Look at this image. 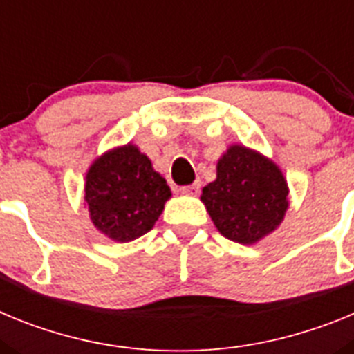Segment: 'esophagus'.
Segmentation results:
<instances>
[{
	"label": "esophagus",
	"instance_id": "obj_1",
	"mask_svg": "<svg viewBox=\"0 0 354 354\" xmlns=\"http://www.w3.org/2000/svg\"><path fill=\"white\" fill-rule=\"evenodd\" d=\"M179 192L183 193V195H196V193L200 192V183H193L189 184V186H183Z\"/></svg>",
	"mask_w": 354,
	"mask_h": 354
}]
</instances>
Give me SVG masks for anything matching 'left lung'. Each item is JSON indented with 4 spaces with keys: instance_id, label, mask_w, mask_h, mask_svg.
Returning <instances> with one entry per match:
<instances>
[{
    "instance_id": "8db88e82",
    "label": "left lung",
    "mask_w": 354,
    "mask_h": 354,
    "mask_svg": "<svg viewBox=\"0 0 354 354\" xmlns=\"http://www.w3.org/2000/svg\"><path fill=\"white\" fill-rule=\"evenodd\" d=\"M287 193L286 179L274 162L234 145L218 161L214 183L202 189V202L227 239L253 245L283 220Z\"/></svg>"
}]
</instances>
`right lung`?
Listing matches in <instances>:
<instances>
[{
    "mask_svg": "<svg viewBox=\"0 0 354 354\" xmlns=\"http://www.w3.org/2000/svg\"><path fill=\"white\" fill-rule=\"evenodd\" d=\"M171 192L134 145L97 159L86 175L84 200L102 234L118 243L143 236L154 227Z\"/></svg>",
    "mask_w": 354,
    "mask_h": 354,
    "instance_id": "add662e5",
    "label": "right lung"
}]
</instances>
